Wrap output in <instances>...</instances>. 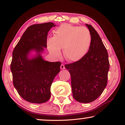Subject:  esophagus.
Wrapping results in <instances>:
<instances>
[{
    "label": "esophagus",
    "instance_id": "34e87169",
    "mask_svg": "<svg viewBox=\"0 0 125 125\" xmlns=\"http://www.w3.org/2000/svg\"><path fill=\"white\" fill-rule=\"evenodd\" d=\"M61 69H65V67H64V65L63 64H62L61 65Z\"/></svg>",
    "mask_w": 125,
    "mask_h": 125
}]
</instances>
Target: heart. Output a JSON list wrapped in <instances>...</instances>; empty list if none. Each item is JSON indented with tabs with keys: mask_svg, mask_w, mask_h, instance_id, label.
<instances>
[{
	"mask_svg": "<svg viewBox=\"0 0 125 125\" xmlns=\"http://www.w3.org/2000/svg\"><path fill=\"white\" fill-rule=\"evenodd\" d=\"M92 43V35L85 27L63 24L54 31L53 37L47 41L48 51L56 57L61 56L63 48L64 56L69 62H76L87 54Z\"/></svg>",
	"mask_w": 125,
	"mask_h": 125,
	"instance_id": "1",
	"label": "heart"
}]
</instances>
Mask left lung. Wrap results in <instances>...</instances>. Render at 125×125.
I'll use <instances>...</instances> for the list:
<instances>
[{"label":"left lung","instance_id":"obj_1","mask_svg":"<svg viewBox=\"0 0 125 125\" xmlns=\"http://www.w3.org/2000/svg\"><path fill=\"white\" fill-rule=\"evenodd\" d=\"M92 35V43L84 57L65 65L70 73L73 96L75 100L89 103L98 98L107 85L109 56L100 36L91 25L85 24Z\"/></svg>","mask_w":125,"mask_h":125}]
</instances>
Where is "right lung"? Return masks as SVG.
<instances>
[{"instance_id": "1", "label": "right lung", "mask_w": 125, "mask_h": 125, "mask_svg": "<svg viewBox=\"0 0 125 125\" xmlns=\"http://www.w3.org/2000/svg\"><path fill=\"white\" fill-rule=\"evenodd\" d=\"M56 26L53 22L31 25L12 52L10 69L14 86L28 102L41 104L51 98V86L61 63L45 61L41 54L47 47L48 31Z\"/></svg>"}]
</instances>
